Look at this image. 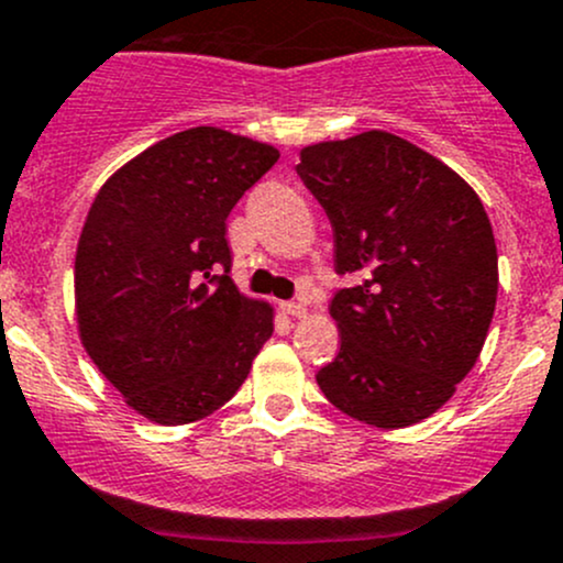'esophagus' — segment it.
Wrapping results in <instances>:
<instances>
[{
	"label": "esophagus",
	"instance_id": "esophagus-1",
	"mask_svg": "<svg viewBox=\"0 0 563 563\" xmlns=\"http://www.w3.org/2000/svg\"><path fill=\"white\" fill-rule=\"evenodd\" d=\"M283 312H288L291 318H305L307 307L301 301H283Z\"/></svg>",
	"mask_w": 563,
	"mask_h": 563
}]
</instances>
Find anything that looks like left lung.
<instances>
[{"label":"left lung","instance_id":"left-lung-1","mask_svg":"<svg viewBox=\"0 0 563 563\" xmlns=\"http://www.w3.org/2000/svg\"><path fill=\"white\" fill-rule=\"evenodd\" d=\"M297 173L327 210L336 272L356 280L331 299L342 340L318 386L361 423H421L488 336L499 291L488 212L448 164L380 129L301 147Z\"/></svg>","mask_w":563,"mask_h":563}]
</instances>
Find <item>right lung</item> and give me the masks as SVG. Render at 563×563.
<instances>
[{"label":"right lung","instance_id":"1","mask_svg":"<svg viewBox=\"0 0 563 563\" xmlns=\"http://www.w3.org/2000/svg\"><path fill=\"white\" fill-rule=\"evenodd\" d=\"M277 158L266 142L194 126L142 151L93 197L75 253L78 334L147 421L212 416L275 331V307L227 275V218Z\"/></svg>","mask_w":563,"mask_h":563}]
</instances>
